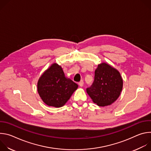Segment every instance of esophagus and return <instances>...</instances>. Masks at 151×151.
Instances as JSON below:
<instances>
[{
  "mask_svg": "<svg viewBox=\"0 0 151 151\" xmlns=\"http://www.w3.org/2000/svg\"><path fill=\"white\" fill-rule=\"evenodd\" d=\"M78 84H79V85L80 86V87H83V81H81L79 83H78Z\"/></svg>",
  "mask_w": 151,
  "mask_h": 151,
  "instance_id": "1",
  "label": "esophagus"
}]
</instances>
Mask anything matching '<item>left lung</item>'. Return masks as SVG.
I'll return each mask as SVG.
<instances>
[{
  "label": "left lung",
  "mask_w": 151,
  "mask_h": 151,
  "mask_svg": "<svg viewBox=\"0 0 151 151\" xmlns=\"http://www.w3.org/2000/svg\"><path fill=\"white\" fill-rule=\"evenodd\" d=\"M123 81L119 71L109 64L102 63L95 70L94 80L87 93L99 106L111 105L119 97Z\"/></svg>",
  "instance_id": "8db88e82"
}]
</instances>
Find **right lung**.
<instances>
[{
  "mask_svg": "<svg viewBox=\"0 0 151 151\" xmlns=\"http://www.w3.org/2000/svg\"><path fill=\"white\" fill-rule=\"evenodd\" d=\"M78 85L66 78L60 66L56 63L44 73L37 82V91L47 105L60 107L69 100Z\"/></svg>",
  "mask_w": 151,
  "mask_h": 151,
  "instance_id": "obj_1",
  "label": "right lung"
}]
</instances>
